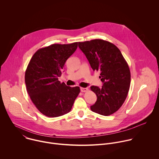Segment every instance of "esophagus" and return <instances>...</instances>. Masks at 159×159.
I'll return each mask as SVG.
<instances>
[{"label":"esophagus","instance_id":"34e87169","mask_svg":"<svg viewBox=\"0 0 159 159\" xmlns=\"http://www.w3.org/2000/svg\"><path fill=\"white\" fill-rule=\"evenodd\" d=\"M88 90V89L87 88H84V87H81L80 88V91L82 93H85V92H87Z\"/></svg>","mask_w":159,"mask_h":159}]
</instances>
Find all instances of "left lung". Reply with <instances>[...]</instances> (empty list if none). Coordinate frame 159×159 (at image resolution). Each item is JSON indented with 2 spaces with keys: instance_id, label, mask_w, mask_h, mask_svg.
I'll list each match as a JSON object with an SVG mask.
<instances>
[{
  "instance_id": "8db88e82",
  "label": "left lung",
  "mask_w": 159,
  "mask_h": 159,
  "mask_svg": "<svg viewBox=\"0 0 159 159\" xmlns=\"http://www.w3.org/2000/svg\"><path fill=\"white\" fill-rule=\"evenodd\" d=\"M79 47L94 72L100 73L103 83L101 88L90 87L97 96L90 109L101 115H111L121 107L127 97L131 81L128 65L118 47L109 41L96 39L79 42Z\"/></svg>"
}]
</instances>
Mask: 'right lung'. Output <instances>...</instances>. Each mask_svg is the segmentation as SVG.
Returning <instances> with one entry per match:
<instances>
[{"instance_id":"1","label":"right lung","mask_w":159,"mask_h":159,"mask_svg":"<svg viewBox=\"0 0 159 159\" xmlns=\"http://www.w3.org/2000/svg\"><path fill=\"white\" fill-rule=\"evenodd\" d=\"M78 42L53 44L39 49L33 55L25 72V83L30 97L43 115L55 118L69 112L80 93L79 87L61 83L66 60L76 50Z\"/></svg>"}]
</instances>
